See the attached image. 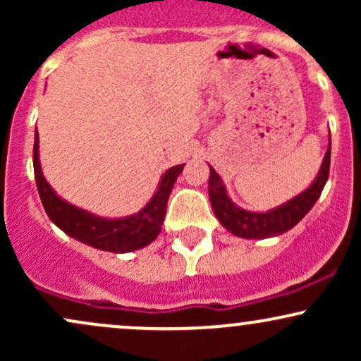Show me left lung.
<instances>
[{
  "mask_svg": "<svg viewBox=\"0 0 361 361\" xmlns=\"http://www.w3.org/2000/svg\"><path fill=\"white\" fill-rule=\"evenodd\" d=\"M329 163L331 140L324 159H322L321 169H319L312 183L302 193L290 198L288 202L275 207V209L267 210V212H252V210H246L243 207L235 205L227 195L222 178L217 175V171L212 166H209V198L215 217L231 234L244 239H267L287 233L307 215L309 210L317 202V198L321 197L327 176H329Z\"/></svg>",
  "mask_w": 361,
  "mask_h": 361,
  "instance_id": "1",
  "label": "left lung"
}]
</instances>
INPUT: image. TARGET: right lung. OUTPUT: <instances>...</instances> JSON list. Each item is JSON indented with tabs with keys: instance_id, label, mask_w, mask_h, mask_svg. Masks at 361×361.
Instances as JSON below:
<instances>
[{
	"instance_id": "obj_1",
	"label": "right lung",
	"mask_w": 361,
	"mask_h": 361,
	"mask_svg": "<svg viewBox=\"0 0 361 361\" xmlns=\"http://www.w3.org/2000/svg\"><path fill=\"white\" fill-rule=\"evenodd\" d=\"M185 164H178L166 169L161 176L159 183L151 200L147 202L137 214L127 217H100L88 210L69 204L68 200L59 197L51 185L45 180L39 157V132L35 130L34 140V173L35 183L39 190L40 200L47 212L49 219L64 231L69 238L94 247L100 251L130 252L142 250L151 244L161 233L169 193L176 178L183 171Z\"/></svg>"
}]
</instances>
